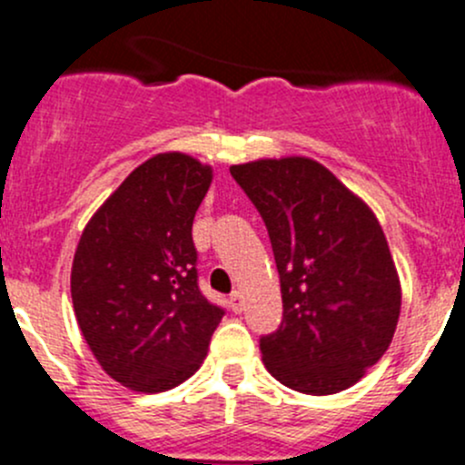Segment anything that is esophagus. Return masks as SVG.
Masks as SVG:
<instances>
[{"mask_svg":"<svg viewBox=\"0 0 465 465\" xmlns=\"http://www.w3.org/2000/svg\"><path fill=\"white\" fill-rule=\"evenodd\" d=\"M229 306H232L233 312H242V308H245V299H242L241 290H233V292L229 294Z\"/></svg>","mask_w":465,"mask_h":465,"instance_id":"34e87169","label":"esophagus"}]
</instances>
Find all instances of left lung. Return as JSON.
Masks as SVG:
<instances>
[{"label":"left lung","instance_id":"8db88e82","mask_svg":"<svg viewBox=\"0 0 465 465\" xmlns=\"http://www.w3.org/2000/svg\"><path fill=\"white\" fill-rule=\"evenodd\" d=\"M259 209L281 279L283 322L261 337L267 371L311 396L353 387L391 344L401 281L373 211L308 157L229 168Z\"/></svg>","mask_w":465,"mask_h":465}]
</instances>
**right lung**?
Wrapping results in <instances>:
<instances>
[{
  "label": "right lung",
  "instance_id": "right-lung-1",
  "mask_svg": "<svg viewBox=\"0 0 465 465\" xmlns=\"http://www.w3.org/2000/svg\"><path fill=\"white\" fill-rule=\"evenodd\" d=\"M213 168L159 153L92 215L72 265V302L103 371L143 393L193 376L224 311L200 292L193 218Z\"/></svg>",
  "mask_w": 465,
  "mask_h": 465
}]
</instances>
